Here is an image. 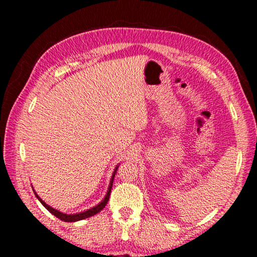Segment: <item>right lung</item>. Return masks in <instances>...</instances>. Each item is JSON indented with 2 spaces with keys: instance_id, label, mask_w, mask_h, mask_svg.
<instances>
[{
  "instance_id": "obj_1",
  "label": "right lung",
  "mask_w": 257,
  "mask_h": 257,
  "mask_svg": "<svg viewBox=\"0 0 257 257\" xmlns=\"http://www.w3.org/2000/svg\"><path fill=\"white\" fill-rule=\"evenodd\" d=\"M116 170H118V167L115 168L114 172H113V176H112V179H111V182H110V186H108V190H107V193H106V196L104 197L103 201H102L101 203H99V204H97V205L95 206V207L89 208V210H87V211H85V212L78 213V214H64V213H61L60 211L55 210V208L51 207L50 205H47V204H46L45 202H43L42 199H41V197L38 196V195H37L36 193H35V190H34V193H35V195H36V197L38 198V201H40V202L43 204V205L45 206V208H47V210H49V211L52 213V214L55 215L56 217H59L60 220L64 221V222H76V221L84 220V219H87V217L97 214V213H98L99 211H102L103 208L105 207L106 203H107V201H108V198H110V194H111V189H112V185H113V178H114V176H115Z\"/></svg>"
}]
</instances>
